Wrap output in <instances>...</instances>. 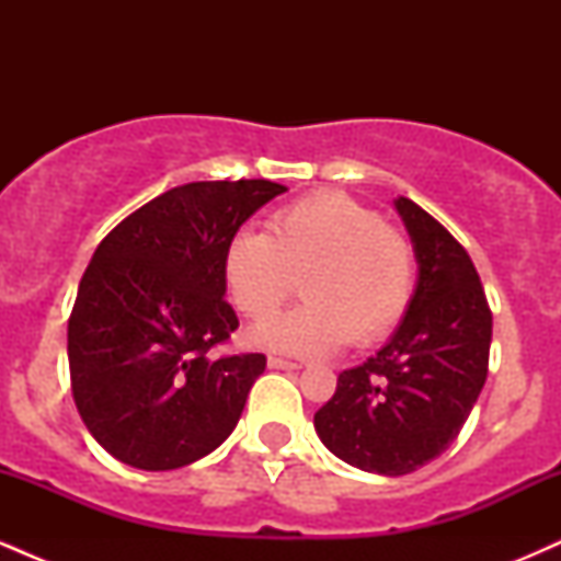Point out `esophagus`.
Segmentation results:
<instances>
[{"label":"esophagus","instance_id":"obj_1","mask_svg":"<svg viewBox=\"0 0 561 561\" xmlns=\"http://www.w3.org/2000/svg\"><path fill=\"white\" fill-rule=\"evenodd\" d=\"M268 369H300L298 362H287V358L268 356Z\"/></svg>","mask_w":561,"mask_h":561}]
</instances>
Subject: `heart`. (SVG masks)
<instances>
[{"instance_id":"1","label":"heart","mask_w":561,"mask_h":561,"mask_svg":"<svg viewBox=\"0 0 561 561\" xmlns=\"http://www.w3.org/2000/svg\"><path fill=\"white\" fill-rule=\"evenodd\" d=\"M306 302L255 327L274 351L319 356L347 340L369 345L401 324L414 295V250L375 210L319 192L279 210L268 234L240 229L224 253V282L244 317L266 319L298 289Z\"/></svg>"}]
</instances>
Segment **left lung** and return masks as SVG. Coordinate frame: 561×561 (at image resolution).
<instances>
[{"label":"left lung","mask_w":561,"mask_h":561,"mask_svg":"<svg viewBox=\"0 0 561 561\" xmlns=\"http://www.w3.org/2000/svg\"><path fill=\"white\" fill-rule=\"evenodd\" d=\"M416 276L411 306L388 345L337 377L313 427L337 459L364 472L409 474L465 427L488 377L493 313L478 268L454 234L414 199H396Z\"/></svg>","instance_id":"8db88e82"}]
</instances>
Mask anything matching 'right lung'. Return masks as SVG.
<instances>
[{
    "label": "right lung",
    "mask_w": 561,
    "mask_h": 561,
    "mask_svg": "<svg viewBox=\"0 0 561 561\" xmlns=\"http://www.w3.org/2000/svg\"><path fill=\"white\" fill-rule=\"evenodd\" d=\"M282 192L266 179L173 186L94 250L68 319L70 388L89 433L124 465H192L240 422L266 356H210L240 327L224 253Z\"/></svg>",
    "instance_id": "add662e5"
}]
</instances>
